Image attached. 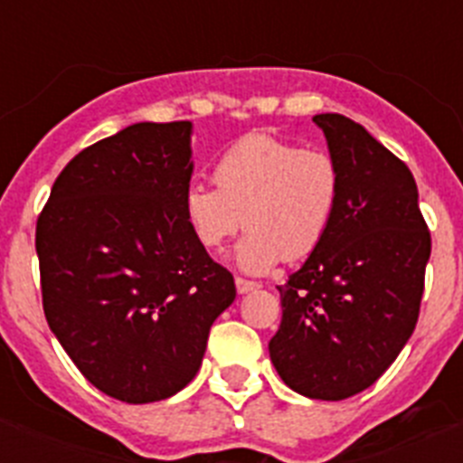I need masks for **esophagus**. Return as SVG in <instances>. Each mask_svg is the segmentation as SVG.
<instances>
[{"instance_id": "1", "label": "esophagus", "mask_w": 463, "mask_h": 463, "mask_svg": "<svg viewBox=\"0 0 463 463\" xmlns=\"http://www.w3.org/2000/svg\"><path fill=\"white\" fill-rule=\"evenodd\" d=\"M260 285L252 280H245V278H236V289H239V294H248L252 292V289H257Z\"/></svg>"}]
</instances>
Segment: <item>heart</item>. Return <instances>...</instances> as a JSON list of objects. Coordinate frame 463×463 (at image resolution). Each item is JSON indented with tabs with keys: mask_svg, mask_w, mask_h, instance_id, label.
<instances>
[{
	"mask_svg": "<svg viewBox=\"0 0 463 463\" xmlns=\"http://www.w3.org/2000/svg\"><path fill=\"white\" fill-rule=\"evenodd\" d=\"M213 185L192 183L183 218L203 250H222L239 232L234 261L245 273H269L282 260L313 255L329 234L341 202V171L325 150H304L273 134H248L215 159Z\"/></svg>",
	"mask_w": 463,
	"mask_h": 463,
	"instance_id": "b5f03b06",
	"label": "heart"
}]
</instances>
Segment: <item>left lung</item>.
I'll use <instances>...</instances> for the list:
<instances>
[{
    "label": "left lung",
    "instance_id": "1",
    "mask_svg": "<svg viewBox=\"0 0 463 463\" xmlns=\"http://www.w3.org/2000/svg\"><path fill=\"white\" fill-rule=\"evenodd\" d=\"M313 122L341 171V202L322 245L285 285L269 354L298 394L341 401L375 383L411 338L431 234L411 169L338 113Z\"/></svg>",
    "mask_w": 463,
    "mask_h": 463
}]
</instances>
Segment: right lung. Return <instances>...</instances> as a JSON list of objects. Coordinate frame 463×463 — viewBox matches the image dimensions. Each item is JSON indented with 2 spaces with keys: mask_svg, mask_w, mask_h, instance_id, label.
I'll return each instance as SVG.
<instances>
[{
  "mask_svg": "<svg viewBox=\"0 0 463 463\" xmlns=\"http://www.w3.org/2000/svg\"><path fill=\"white\" fill-rule=\"evenodd\" d=\"M192 122H137L80 150L36 220L51 331L104 394L153 403L196 375L234 278L183 218Z\"/></svg>",
  "mask_w": 463,
  "mask_h": 463,
  "instance_id": "obj_1",
  "label": "right lung"
}]
</instances>
